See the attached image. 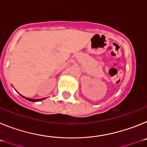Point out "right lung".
<instances>
[{
  "mask_svg": "<svg viewBox=\"0 0 147 147\" xmlns=\"http://www.w3.org/2000/svg\"><path fill=\"white\" fill-rule=\"evenodd\" d=\"M23 98H26L25 96H23ZM26 99L28 100V101H30V102H40V101H42V100L45 99V98H40V99H34V98H26Z\"/></svg>",
  "mask_w": 147,
  "mask_h": 147,
  "instance_id": "1",
  "label": "right lung"
}]
</instances>
